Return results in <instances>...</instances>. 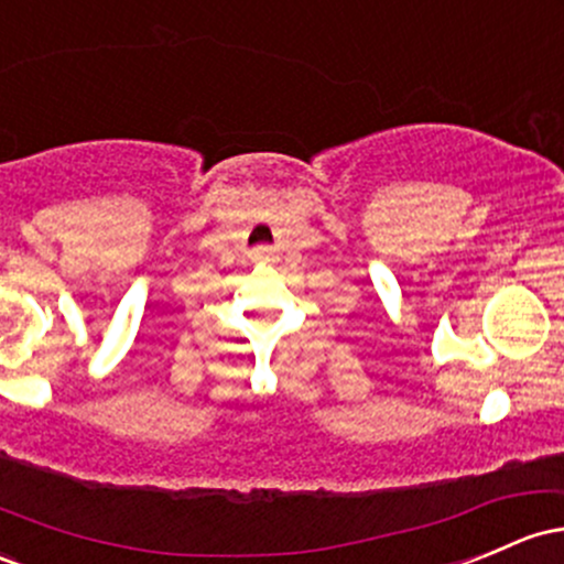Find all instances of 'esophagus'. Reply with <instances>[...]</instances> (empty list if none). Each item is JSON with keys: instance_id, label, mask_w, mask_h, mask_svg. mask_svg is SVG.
<instances>
[{"instance_id": "34e87169", "label": "esophagus", "mask_w": 564, "mask_h": 564, "mask_svg": "<svg viewBox=\"0 0 564 564\" xmlns=\"http://www.w3.org/2000/svg\"><path fill=\"white\" fill-rule=\"evenodd\" d=\"M271 258H274V250H271V247H256V250H252V260H258V263H265V260Z\"/></svg>"}]
</instances>
